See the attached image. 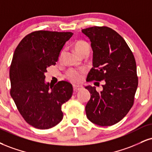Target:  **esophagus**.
<instances>
[{
	"label": "esophagus",
	"instance_id": "esophagus-1",
	"mask_svg": "<svg viewBox=\"0 0 152 152\" xmlns=\"http://www.w3.org/2000/svg\"><path fill=\"white\" fill-rule=\"evenodd\" d=\"M73 88H74V91H75V92H77V91H80V90H81V89H82V86H80L74 85V86H73Z\"/></svg>",
	"mask_w": 152,
	"mask_h": 152
}]
</instances>
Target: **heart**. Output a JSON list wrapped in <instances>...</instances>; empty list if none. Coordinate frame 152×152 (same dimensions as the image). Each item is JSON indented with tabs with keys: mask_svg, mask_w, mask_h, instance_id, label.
I'll return each instance as SVG.
<instances>
[{
	"mask_svg": "<svg viewBox=\"0 0 152 152\" xmlns=\"http://www.w3.org/2000/svg\"><path fill=\"white\" fill-rule=\"evenodd\" d=\"M74 49L78 55L81 56L82 54L86 52H90V46L86 42L83 40H79L74 44ZM64 52H62L60 54L59 58L61 59L63 56ZM84 72L81 70H76V69H71L67 73V78L69 81L74 83H80L82 78L83 77Z\"/></svg>",
	"mask_w": 152,
	"mask_h": 152,
	"instance_id": "b5f03b06",
	"label": "heart"
}]
</instances>
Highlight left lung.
<instances>
[{
  "label": "left lung",
  "mask_w": 152,
  "mask_h": 152,
  "mask_svg": "<svg viewBox=\"0 0 152 152\" xmlns=\"http://www.w3.org/2000/svg\"><path fill=\"white\" fill-rule=\"evenodd\" d=\"M89 38L93 49V68L87 81L104 80L103 91L88 86L91 98L86 105L88 119L100 126L120 122L134 103L138 86L134 56L125 39L107 27H91L82 30Z\"/></svg>",
  "instance_id": "left-lung-1"
}]
</instances>
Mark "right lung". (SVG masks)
<instances>
[{
  "label": "right lung",
  "instance_id": "obj_1",
  "mask_svg": "<svg viewBox=\"0 0 152 152\" xmlns=\"http://www.w3.org/2000/svg\"><path fill=\"white\" fill-rule=\"evenodd\" d=\"M70 32L39 30L25 36L16 47L10 67V96L23 118L35 128L47 129L63 119L61 105L70 99L67 81L45 82L47 67L55 65Z\"/></svg>",
  "mask_w": 152,
  "mask_h": 152
}]
</instances>
